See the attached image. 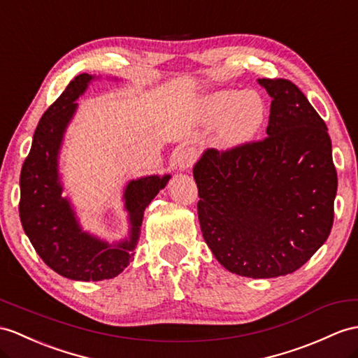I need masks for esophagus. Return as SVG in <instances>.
Segmentation results:
<instances>
[{
  "mask_svg": "<svg viewBox=\"0 0 358 358\" xmlns=\"http://www.w3.org/2000/svg\"><path fill=\"white\" fill-rule=\"evenodd\" d=\"M197 158V152L193 147H187V149H182L178 153L176 158V165L179 167V170H188L193 167V164L196 162Z\"/></svg>",
  "mask_w": 358,
  "mask_h": 358,
  "instance_id": "obj_1",
  "label": "esophagus"
}]
</instances>
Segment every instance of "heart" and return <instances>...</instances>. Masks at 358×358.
<instances>
[{
    "instance_id": "obj_1",
    "label": "heart",
    "mask_w": 358,
    "mask_h": 358,
    "mask_svg": "<svg viewBox=\"0 0 358 358\" xmlns=\"http://www.w3.org/2000/svg\"><path fill=\"white\" fill-rule=\"evenodd\" d=\"M205 110L209 123H220L219 138L224 147L250 141L266 117L264 101L254 91L215 92L206 100Z\"/></svg>"
}]
</instances>
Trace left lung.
Returning a JSON list of instances; mask_svg holds the SVG:
<instances>
[{
    "mask_svg": "<svg viewBox=\"0 0 358 358\" xmlns=\"http://www.w3.org/2000/svg\"><path fill=\"white\" fill-rule=\"evenodd\" d=\"M272 97L267 136L194 165L203 238L229 272L293 273L327 241L337 171L325 121L287 78H259Z\"/></svg>",
    "mask_w": 358,
    "mask_h": 358,
    "instance_id": "left-lung-1",
    "label": "left lung"
}]
</instances>
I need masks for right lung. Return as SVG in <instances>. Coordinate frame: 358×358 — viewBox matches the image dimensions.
Wrapping results in <instances>:
<instances>
[{"label":"right lung","instance_id":"1","mask_svg":"<svg viewBox=\"0 0 358 358\" xmlns=\"http://www.w3.org/2000/svg\"><path fill=\"white\" fill-rule=\"evenodd\" d=\"M91 80L90 74L77 76L43 113L20 179V217L34 250L50 268L76 281L110 280L123 272L134 257L145 206L170 179L167 174L129 182L124 200L132 224L130 240L108 245L80 229L69 202L60 196L57 155L76 112V100Z\"/></svg>","mask_w":358,"mask_h":358}]
</instances>
